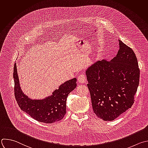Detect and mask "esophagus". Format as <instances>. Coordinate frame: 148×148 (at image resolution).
I'll return each mask as SVG.
<instances>
[{
  "label": "esophagus",
  "instance_id": "obj_1",
  "mask_svg": "<svg viewBox=\"0 0 148 148\" xmlns=\"http://www.w3.org/2000/svg\"><path fill=\"white\" fill-rule=\"evenodd\" d=\"M78 81L79 83L81 84H84L86 82V77L84 75L82 74V75H80L78 78Z\"/></svg>",
  "mask_w": 148,
  "mask_h": 148
}]
</instances>
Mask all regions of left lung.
I'll return each mask as SVG.
<instances>
[{
  "mask_svg": "<svg viewBox=\"0 0 148 148\" xmlns=\"http://www.w3.org/2000/svg\"><path fill=\"white\" fill-rule=\"evenodd\" d=\"M116 57L89 66L85 74L93 112L98 118L113 121L134 103L140 71L133 50L119 40Z\"/></svg>",
  "mask_w": 148,
  "mask_h": 148,
  "instance_id": "1",
  "label": "left lung"
}]
</instances>
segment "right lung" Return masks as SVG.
Instances as JSON below:
<instances>
[{
	"mask_svg": "<svg viewBox=\"0 0 148 148\" xmlns=\"http://www.w3.org/2000/svg\"><path fill=\"white\" fill-rule=\"evenodd\" d=\"M13 78L14 96L21 110L35 120L45 123H53L61 120L66 113V101L69 94L77 86V78L68 80L55 89L52 95L43 99H32L22 91L14 64Z\"/></svg>",
	"mask_w": 148,
	"mask_h": 148,
	"instance_id": "right-lung-1",
	"label": "right lung"
}]
</instances>
